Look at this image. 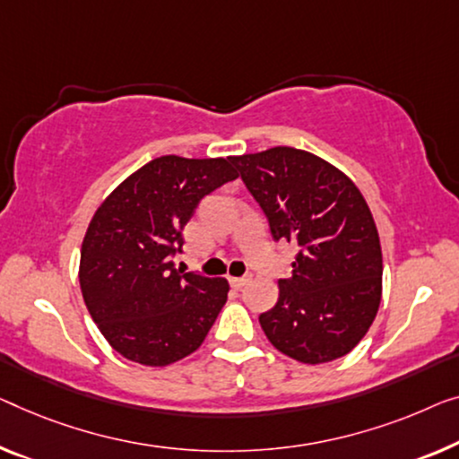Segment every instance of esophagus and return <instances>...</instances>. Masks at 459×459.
I'll return each mask as SVG.
<instances>
[{
    "label": "esophagus",
    "mask_w": 459,
    "mask_h": 459,
    "mask_svg": "<svg viewBox=\"0 0 459 459\" xmlns=\"http://www.w3.org/2000/svg\"><path fill=\"white\" fill-rule=\"evenodd\" d=\"M229 282H230L232 289H243V286L249 282V276H241V278H229Z\"/></svg>",
    "instance_id": "1"
}]
</instances>
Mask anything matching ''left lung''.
<instances>
[{
    "label": "left lung",
    "mask_w": 459,
    "mask_h": 459,
    "mask_svg": "<svg viewBox=\"0 0 459 459\" xmlns=\"http://www.w3.org/2000/svg\"><path fill=\"white\" fill-rule=\"evenodd\" d=\"M270 222L273 241L297 245L292 276L259 316L286 357L319 365L344 357L368 332L381 303V245L365 197L348 177L305 150L276 146L232 156Z\"/></svg>",
    "instance_id": "1"
}]
</instances>
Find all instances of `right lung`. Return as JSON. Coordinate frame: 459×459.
Segmentation results:
<instances>
[{
	"instance_id": "right-lung-1",
	"label": "right lung",
	"mask_w": 459,
	"mask_h": 459,
	"mask_svg": "<svg viewBox=\"0 0 459 459\" xmlns=\"http://www.w3.org/2000/svg\"><path fill=\"white\" fill-rule=\"evenodd\" d=\"M237 177L232 156H160L94 212L82 243L80 289L100 333L126 359L164 367L206 340L229 282L183 272L173 257L202 197Z\"/></svg>"
}]
</instances>
